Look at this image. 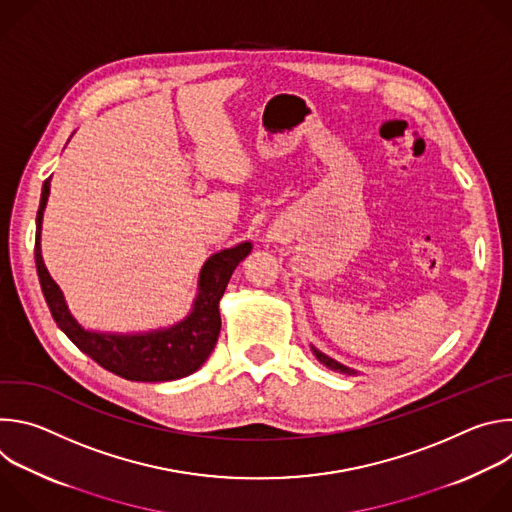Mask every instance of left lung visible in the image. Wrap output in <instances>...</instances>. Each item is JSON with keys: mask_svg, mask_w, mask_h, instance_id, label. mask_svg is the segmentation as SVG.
<instances>
[{"mask_svg": "<svg viewBox=\"0 0 512 512\" xmlns=\"http://www.w3.org/2000/svg\"><path fill=\"white\" fill-rule=\"evenodd\" d=\"M314 352H316V356H318V360H320V362H322V364H326V367H328V369H332V371H336V373H348V375H350V373H352V371H350V369H346V367H344V364H340V362H336V360H332V358H330V356H326V354H322V352H318V350H316V348H314Z\"/></svg>", "mask_w": 512, "mask_h": 512, "instance_id": "left-lung-1", "label": "left lung"}]
</instances>
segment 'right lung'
<instances>
[{"mask_svg":"<svg viewBox=\"0 0 512 512\" xmlns=\"http://www.w3.org/2000/svg\"><path fill=\"white\" fill-rule=\"evenodd\" d=\"M50 192V178L44 180L40 206L36 214V243L34 259L36 271L42 285L44 300L50 308V314L58 328L91 356L103 369L111 371L117 377L127 381L143 383H162L174 381L192 375L198 371L208 354L212 352L218 332H221V314H218V302H221L227 283L235 267L251 253V243H241L233 249H225L212 255L200 271V294L194 302L192 314L168 328L150 334L121 336V334H97L81 328L77 320L70 316L62 291L50 277L44 267L40 253V229L42 214Z\"/></svg>","mask_w":512,"mask_h":512,"instance_id":"obj_1","label":"right lung"}]
</instances>
